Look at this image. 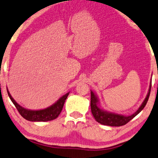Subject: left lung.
I'll list each match as a JSON object with an SVG mask.
<instances>
[{"label":"left lung","instance_id":"1","mask_svg":"<svg viewBox=\"0 0 158 158\" xmlns=\"http://www.w3.org/2000/svg\"><path fill=\"white\" fill-rule=\"evenodd\" d=\"M151 84H152V79L150 81V88H149L148 93L147 94L144 100L135 113L131 115H123L117 113L108 112L100 108V101H99L98 97L94 93L92 90L91 91V111L92 115L98 123L102 125L110 126V127H121L127 124L132 118H134L136 115H138L141 111L143 110L148 102L149 97H150L151 91Z\"/></svg>","mask_w":158,"mask_h":158}]
</instances>
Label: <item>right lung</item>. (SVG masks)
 <instances>
[{
	"instance_id": "add662e5",
	"label": "right lung",
	"mask_w": 158,
	"mask_h": 158,
	"mask_svg": "<svg viewBox=\"0 0 158 158\" xmlns=\"http://www.w3.org/2000/svg\"><path fill=\"white\" fill-rule=\"evenodd\" d=\"M7 92L10 100L12 101V102L15 106L16 109L19 111V113H20V115L24 118L29 121H49L56 119V118L58 117V115H59L60 112H61L65 101H66L67 97L69 94V92L64 94L57 102H55L53 105H52L51 106L48 107L47 108L43 109V110H33L23 108L20 105H19L14 100V98L10 95V94L9 93L8 89Z\"/></svg>"
}]
</instances>
